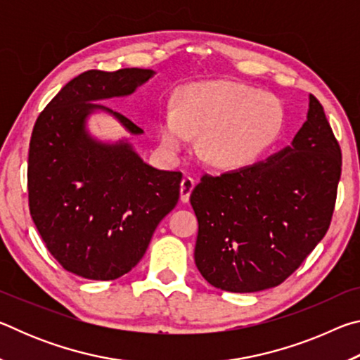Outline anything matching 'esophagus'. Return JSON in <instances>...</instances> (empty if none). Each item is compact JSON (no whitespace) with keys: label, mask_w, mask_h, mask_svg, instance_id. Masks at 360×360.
Listing matches in <instances>:
<instances>
[{"label":"esophagus","mask_w":360,"mask_h":360,"mask_svg":"<svg viewBox=\"0 0 360 360\" xmlns=\"http://www.w3.org/2000/svg\"><path fill=\"white\" fill-rule=\"evenodd\" d=\"M195 187V182L192 178H184L181 181V188H179V197L182 203H187L188 198H191V193Z\"/></svg>","instance_id":"obj_1"}]
</instances>
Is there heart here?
Here are the masks:
<instances>
[{
    "instance_id": "obj_1",
    "label": "heart",
    "mask_w": 360,
    "mask_h": 360,
    "mask_svg": "<svg viewBox=\"0 0 360 360\" xmlns=\"http://www.w3.org/2000/svg\"><path fill=\"white\" fill-rule=\"evenodd\" d=\"M284 125V108L276 96L249 85L212 81L186 85L174 109L160 115V141L176 157L200 135L198 150L210 165L241 169L271 148Z\"/></svg>"
}]
</instances>
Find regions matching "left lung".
Masks as SVG:
<instances>
[{
  "instance_id": "8db88e82",
  "label": "left lung",
  "mask_w": 360,
  "mask_h": 360,
  "mask_svg": "<svg viewBox=\"0 0 360 360\" xmlns=\"http://www.w3.org/2000/svg\"><path fill=\"white\" fill-rule=\"evenodd\" d=\"M341 150L318 98L290 146L251 167L205 174L191 195L195 265L211 285L259 292L289 278L332 221Z\"/></svg>"
}]
</instances>
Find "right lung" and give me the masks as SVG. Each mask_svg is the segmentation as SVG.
Here are the masks:
<instances>
[{
  "instance_id": "add662e5",
  "label": "right lung",
  "mask_w": 360,
  "mask_h": 360,
  "mask_svg": "<svg viewBox=\"0 0 360 360\" xmlns=\"http://www.w3.org/2000/svg\"><path fill=\"white\" fill-rule=\"evenodd\" d=\"M152 70H90L39 114L28 152L30 214L53 257L77 276L109 281L129 273L158 222L179 200V172L146 163L129 139L103 143L87 119L106 112L130 135L143 130L96 101L131 95Z\"/></svg>"
}]
</instances>
